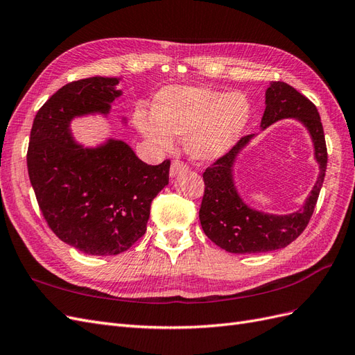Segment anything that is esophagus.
<instances>
[{
    "label": "esophagus",
    "mask_w": 355,
    "mask_h": 355,
    "mask_svg": "<svg viewBox=\"0 0 355 355\" xmlns=\"http://www.w3.org/2000/svg\"><path fill=\"white\" fill-rule=\"evenodd\" d=\"M188 170V167L184 164V163H180V161H173V163H171V166H170V178H176V176H179L180 173H185V171Z\"/></svg>",
    "instance_id": "34e87169"
}]
</instances>
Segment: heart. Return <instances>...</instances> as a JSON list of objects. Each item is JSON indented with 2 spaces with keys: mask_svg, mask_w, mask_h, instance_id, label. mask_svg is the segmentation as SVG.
<instances>
[{
  "mask_svg": "<svg viewBox=\"0 0 355 355\" xmlns=\"http://www.w3.org/2000/svg\"><path fill=\"white\" fill-rule=\"evenodd\" d=\"M153 114H136V125L146 139L170 149L173 136L185 137L191 158L211 163L227 155L240 141L250 121V103L241 93L171 85L157 93Z\"/></svg>",
  "mask_w": 355,
  "mask_h": 355,
  "instance_id": "b5f03b06",
  "label": "heart"
}]
</instances>
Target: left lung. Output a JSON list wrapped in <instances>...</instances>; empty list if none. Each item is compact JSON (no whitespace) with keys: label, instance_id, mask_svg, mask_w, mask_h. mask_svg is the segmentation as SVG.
<instances>
[{"label":"left lung","instance_id":"left-lung-1","mask_svg":"<svg viewBox=\"0 0 355 355\" xmlns=\"http://www.w3.org/2000/svg\"><path fill=\"white\" fill-rule=\"evenodd\" d=\"M287 118L299 121L311 136L314 158L320 170L315 184L302 207L292 213L275 214L250 207L243 200L235 184V164L240 154L254 139V135L241 137L227 155L219 158L202 173L206 189L198 214L200 222L207 237L223 250L244 254L283 249L302 234L313 216L327 167L323 124L313 102L292 85L274 81L265 92L261 130H266L270 125Z\"/></svg>","mask_w":355,"mask_h":355}]
</instances>
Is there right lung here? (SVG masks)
<instances>
[{"label": "right lung", "mask_w": 355, "mask_h": 355, "mask_svg": "<svg viewBox=\"0 0 355 355\" xmlns=\"http://www.w3.org/2000/svg\"><path fill=\"white\" fill-rule=\"evenodd\" d=\"M120 81L96 75L63 85L37 112L29 139L28 173L49 227L93 256L130 249L146 231L153 200L168 184V159L148 166L120 139L85 146L72 135L75 118L110 115L123 96Z\"/></svg>", "instance_id": "add662e5"}]
</instances>
